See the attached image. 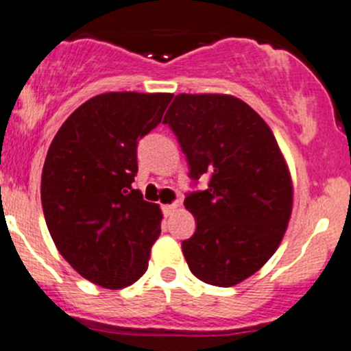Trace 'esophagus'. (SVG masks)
Instances as JSON below:
<instances>
[{"mask_svg":"<svg viewBox=\"0 0 351 351\" xmlns=\"http://www.w3.org/2000/svg\"><path fill=\"white\" fill-rule=\"evenodd\" d=\"M180 207V202H173V204H166V206H162V213H165V216H171L173 213H175L176 209Z\"/></svg>","mask_w":351,"mask_h":351,"instance_id":"1","label":"esophagus"}]
</instances>
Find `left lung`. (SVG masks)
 Listing matches in <instances>:
<instances>
[{
  "label": "left lung",
  "instance_id": "8db88e82",
  "mask_svg": "<svg viewBox=\"0 0 351 351\" xmlns=\"http://www.w3.org/2000/svg\"><path fill=\"white\" fill-rule=\"evenodd\" d=\"M190 166V178L209 176L186 195L197 221L182 243L195 278L234 287L276 252L293 207V183L271 132L247 103L228 94H178L166 111Z\"/></svg>",
  "mask_w": 351,
  "mask_h": 351
}]
</instances>
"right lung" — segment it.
<instances>
[{
	"label": "right lung",
	"instance_id": "1",
	"mask_svg": "<svg viewBox=\"0 0 351 351\" xmlns=\"http://www.w3.org/2000/svg\"><path fill=\"white\" fill-rule=\"evenodd\" d=\"M173 94L106 93L66 118L47 151L40 178L44 217L64 261L108 290L147 271L161 233L158 204L142 199L137 142L161 123Z\"/></svg>",
	"mask_w": 351,
	"mask_h": 351
}]
</instances>
